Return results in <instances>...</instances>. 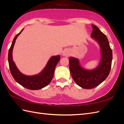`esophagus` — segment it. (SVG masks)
<instances>
[{
  "label": "esophagus",
  "instance_id": "1",
  "mask_svg": "<svg viewBox=\"0 0 124 124\" xmlns=\"http://www.w3.org/2000/svg\"><path fill=\"white\" fill-rule=\"evenodd\" d=\"M70 53L69 51L67 49L64 50L62 52V55L63 56H69V55H70Z\"/></svg>",
  "mask_w": 124,
  "mask_h": 124
}]
</instances>
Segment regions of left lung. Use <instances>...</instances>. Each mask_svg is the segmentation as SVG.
<instances>
[{"instance_id":"obj_1","label":"left lung","mask_w":124,"mask_h":124,"mask_svg":"<svg viewBox=\"0 0 124 124\" xmlns=\"http://www.w3.org/2000/svg\"><path fill=\"white\" fill-rule=\"evenodd\" d=\"M91 37L99 45L101 59L99 65L92 70L82 67L78 59L69 57V69L74 82L81 87L92 89L102 83L109 74L112 61V51L106 36L94 25H92Z\"/></svg>"}]
</instances>
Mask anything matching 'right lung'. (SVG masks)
<instances>
[{
  "label": "right lung",
  "instance_id": "obj_1",
  "mask_svg": "<svg viewBox=\"0 0 124 124\" xmlns=\"http://www.w3.org/2000/svg\"><path fill=\"white\" fill-rule=\"evenodd\" d=\"M23 29L14 37L9 50L8 62L10 70L14 79L23 87L31 90L40 89L46 87L51 82L54 76L56 66L59 61L61 56L57 55L51 57L43 70L38 74L29 76L22 73L13 61L12 51L16 38Z\"/></svg>",
  "mask_w": 124,
  "mask_h": 124
}]
</instances>
